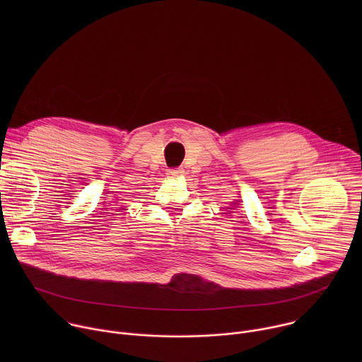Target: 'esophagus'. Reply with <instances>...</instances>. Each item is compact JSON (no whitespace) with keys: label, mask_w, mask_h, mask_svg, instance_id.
I'll use <instances>...</instances> for the list:
<instances>
[{"label":"esophagus","mask_w":362,"mask_h":362,"mask_svg":"<svg viewBox=\"0 0 362 362\" xmlns=\"http://www.w3.org/2000/svg\"><path fill=\"white\" fill-rule=\"evenodd\" d=\"M182 173H183V169H180V168L169 169V170H168V176H170V177H176V176H179V175H182Z\"/></svg>","instance_id":"obj_1"}]
</instances>
